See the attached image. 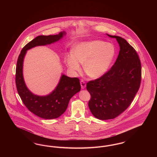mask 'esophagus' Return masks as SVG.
Listing matches in <instances>:
<instances>
[{
  "label": "esophagus",
  "mask_w": 157,
  "mask_h": 157,
  "mask_svg": "<svg viewBox=\"0 0 157 157\" xmlns=\"http://www.w3.org/2000/svg\"><path fill=\"white\" fill-rule=\"evenodd\" d=\"M81 86L82 89H84L86 87V83L84 81H83V80L81 81Z\"/></svg>",
  "instance_id": "esophagus-1"
}]
</instances>
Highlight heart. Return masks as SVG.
<instances>
[{
  "label": "heart",
  "instance_id": "1",
  "mask_svg": "<svg viewBox=\"0 0 157 157\" xmlns=\"http://www.w3.org/2000/svg\"><path fill=\"white\" fill-rule=\"evenodd\" d=\"M115 48L112 44L102 40H93L78 43L74 46L72 55H68L66 62L68 67L79 71V63L83 64L86 75L98 78L108 71L115 56Z\"/></svg>",
  "mask_w": 157,
  "mask_h": 157
}]
</instances>
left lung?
Returning <instances> with one entry per match:
<instances>
[{
	"label": "left lung",
	"instance_id": "obj_1",
	"mask_svg": "<svg viewBox=\"0 0 157 157\" xmlns=\"http://www.w3.org/2000/svg\"><path fill=\"white\" fill-rule=\"evenodd\" d=\"M120 52L112 67L101 77L86 84L90 94V111L98 119H113L132 102L141 81V64L134 48L118 36Z\"/></svg>",
	"mask_w": 157,
	"mask_h": 157
}]
</instances>
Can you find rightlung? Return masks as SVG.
Segmentation results:
<instances>
[{"label":"right lung","instance_id":"add662e5","mask_svg":"<svg viewBox=\"0 0 157 157\" xmlns=\"http://www.w3.org/2000/svg\"><path fill=\"white\" fill-rule=\"evenodd\" d=\"M66 33L35 37L23 48L18 57L16 68V85L17 92L26 108L37 117L51 120L57 118L65 112L71 98L81 90L79 79L62 74L59 83L52 92L46 96H38L27 88L23 76V63L28 50L37 46L49 45L58 41Z\"/></svg>","mask_w":157,"mask_h":157}]
</instances>
